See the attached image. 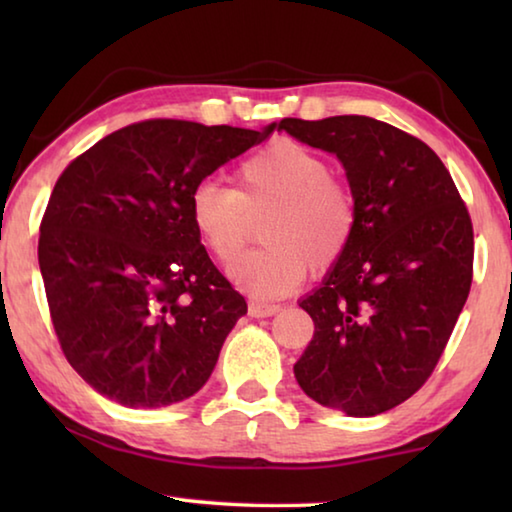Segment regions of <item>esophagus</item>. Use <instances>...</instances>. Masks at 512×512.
<instances>
[{
	"mask_svg": "<svg viewBox=\"0 0 512 512\" xmlns=\"http://www.w3.org/2000/svg\"><path fill=\"white\" fill-rule=\"evenodd\" d=\"M277 311H280V305H275V302L250 300V305H248V314L253 316V318H268V316H275Z\"/></svg>",
	"mask_w": 512,
	"mask_h": 512,
	"instance_id": "obj_1",
	"label": "esophagus"
}]
</instances>
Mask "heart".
<instances>
[{
    "mask_svg": "<svg viewBox=\"0 0 512 512\" xmlns=\"http://www.w3.org/2000/svg\"><path fill=\"white\" fill-rule=\"evenodd\" d=\"M332 164L298 142L282 140L250 155L237 169V189L203 180L189 194V221L221 264H232L250 237V216L264 248L232 268L237 287L275 298L305 282L309 266L325 271L345 255L357 230L350 189L332 178Z\"/></svg>",
    "mask_w": 512,
    "mask_h": 512,
    "instance_id": "obj_1",
    "label": "heart"
}]
</instances>
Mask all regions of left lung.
<instances>
[{
    "label": "left lung",
    "mask_w": 512,
    "mask_h": 512,
    "mask_svg": "<svg viewBox=\"0 0 512 512\" xmlns=\"http://www.w3.org/2000/svg\"><path fill=\"white\" fill-rule=\"evenodd\" d=\"M334 153L357 205V230L323 284L300 300L314 339L293 372L318 404L352 418L420 391L472 287L470 212L443 160L386 121L341 115L277 124Z\"/></svg>",
    "instance_id": "8db88e82"
}]
</instances>
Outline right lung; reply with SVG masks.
<instances>
[{
    "label": "right lung",
    "instance_id": "obj_1",
    "mask_svg": "<svg viewBox=\"0 0 512 512\" xmlns=\"http://www.w3.org/2000/svg\"><path fill=\"white\" fill-rule=\"evenodd\" d=\"M273 128L146 119L106 135L60 173L38 262L60 348L94 391L155 409L210 379L248 305L207 257L189 194Z\"/></svg>",
    "mask_w": 512,
    "mask_h": 512
}]
</instances>
